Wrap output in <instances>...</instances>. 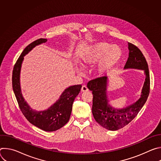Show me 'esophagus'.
<instances>
[{
  "label": "esophagus",
  "instance_id": "esophagus-1",
  "mask_svg": "<svg viewBox=\"0 0 161 161\" xmlns=\"http://www.w3.org/2000/svg\"><path fill=\"white\" fill-rule=\"evenodd\" d=\"M87 91H88V88L85 85H83L81 87V92H87Z\"/></svg>",
  "mask_w": 161,
  "mask_h": 161
}]
</instances>
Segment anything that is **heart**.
I'll use <instances>...</instances> for the list:
<instances>
[{"label": "heart", "mask_w": 161, "mask_h": 161, "mask_svg": "<svg viewBox=\"0 0 161 161\" xmlns=\"http://www.w3.org/2000/svg\"><path fill=\"white\" fill-rule=\"evenodd\" d=\"M122 52L117 46H112L105 42H99L90 46L83 57V62L85 65L97 64L96 71L100 76L111 73L117 66L122 57ZM76 71L81 75L83 67L81 64H76Z\"/></svg>", "instance_id": "heart-1"}]
</instances>
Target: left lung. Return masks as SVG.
Here are the masks:
<instances>
[{
	"label": "left lung",
	"mask_w": 161,
	"mask_h": 161,
	"mask_svg": "<svg viewBox=\"0 0 161 161\" xmlns=\"http://www.w3.org/2000/svg\"><path fill=\"white\" fill-rule=\"evenodd\" d=\"M128 49L129 58L124 69L142 70L145 75L141 96L136 101L121 108L113 107L108 96L109 78L107 76L91 80L87 84L88 88L92 91V111L94 118L99 125L109 130H119L130 122L145 104L150 93V75L147 60L135 45L128 42Z\"/></svg>",
	"instance_id": "1"
}]
</instances>
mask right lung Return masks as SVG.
<instances>
[{"instance_id": "add662e5", "label": "right lung", "mask_w": 161, "mask_h": 161, "mask_svg": "<svg viewBox=\"0 0 161 161\" xmlns=\"http://www.w3.org/2000/svg\"><path fill=\"white\" fill-rule=\"evenodd\" d=\"M47 39H39L24 49L16 61L13 71V89L19 108L28 121L36 127L48 132L57 130L69 120L73 104L81 88V85H73L65 88L58 100L48 109L42 111L34 109L23 96L20 84V73L24 57L36 46L44 43Z\"/></svg>"}]
</instances>
